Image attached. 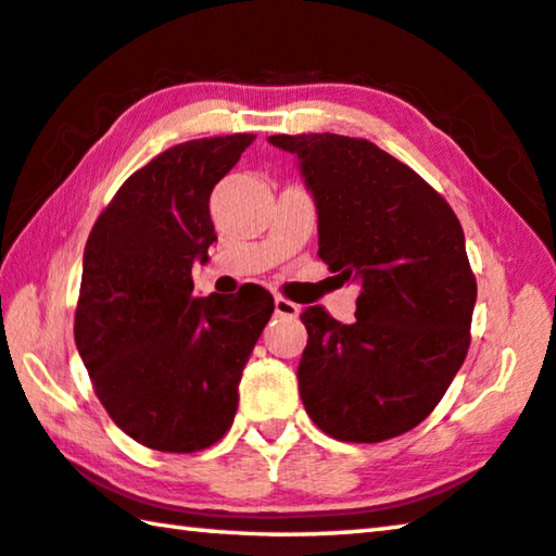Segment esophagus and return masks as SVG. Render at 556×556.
I'll use <instances>...</instances> for the list:
<instances>
[{"mask_svg":"<svg viewBox=\"0 0 556 556\" xmlns=\"http://www.w3.org/2000/svg\"><path fill=\"white\" fill-rule=\"evenodd\" d=\"M298 313H301V307L276 295V315H280V318H298Z\"/></svg>","mask_w":556,"mask_h":556,"instance_id":"34e87169","label":"esophagus"}]
</instances>
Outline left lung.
Returning a JSON list of instances; mask_svg holds the SVG:
<instances>
[{
	"label": "left lung",
	"mask_w": 556,
	"mask_h": 556,
	"mask_svg": "<svg viewBox=\"0 0 556 556\" xmlns=\"http://www.w3.org/2000/svg\"><path fill=\"white\" fill-rule=\"evenodd\" d=\"M318 208V255L361 286L345 326L305 307V413L330 438L382 442L420 425L465 363L477 280L463 226L430 184L367 139L276 134Z\"/></svg>",
	"instance_id": "1"
}]
</instances>
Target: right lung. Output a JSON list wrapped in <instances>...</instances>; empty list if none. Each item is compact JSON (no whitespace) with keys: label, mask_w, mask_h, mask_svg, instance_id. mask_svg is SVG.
Listing matches in <instances>:
<instances>
[{"label":"right lung","mask_w":556,"mask_h":556,"mask_svg":"<svg viewBox=\"0 0 556 556\" xmlns=\"http://www.w3.org/2000/svg\"><path fill=\"white\" fill-rule=\"evenodd\" d=\"M253 134L170 147L126 178L93 224L74 340L111 420L159 452H199L233 425L238 382L273 295H193L191 268L216 241L211 191Z\"/></svg>","instance_id":"obj_1"}]
</instances>
